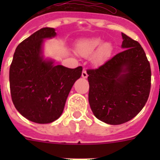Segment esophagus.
<instances>
[{
	"label": "esophagus",
	"mask_w": 160,
	"mask_h": 160,
	"mask_svg": "<svg viewBox=\"0 0 160 160\" xmlns=\"http://www.w3.org/2000/svg\"><path fill=\"white\" fill-rule=\"evenodd\" d=\"M87 76H88V74H87V70L84 69V70H82V77L83 78H87Z\"/></svg>",
	"instance_id": "1"
}]
</instances>
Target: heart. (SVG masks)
I'll return each instance as SVG.
<instances>
[{"label":"heart","mask_w":160,"mask_h":160,"mask_svg":"<svg viewBox=\"0 0 160 160\" xmlns=\"http://www.w3.org/2000/svg\"><path fill=\"white\" fill-rule=\"evenodd\" d=\"M75 52L83 58L90 57L94 53L92 62L94 65H100L111 57L113 46L111 42H103L99 37H93L79 41L76 45Z\"/></svg>","instance_id":"1"}]
</instances>
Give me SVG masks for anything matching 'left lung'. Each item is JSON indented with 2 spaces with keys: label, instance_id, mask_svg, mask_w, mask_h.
I'll use <instances>...</instances> for the list:
<instances>
[{
  "label": "left lung",
  "instance_id": "obj_1",
  "mask_svg": "<svg viewBox=\"0 0 160 160\" xmlns=\"http://www.w3.org/2000/svg\"><path fill=\"white\" fill-rule=\"evenodd\" d=\"M123 51L95 70H88L89 103L98 119L127 122L143 108L151 89V66L140 44L122 32Z\"/></svg>",
  "mask_w": 160,
  "mask_h": 160
}]
</instances>
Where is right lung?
Here are the masks:
<instances>
[{"label": "right lung", "mask_w": 160, "mask_h": 160, "mask_svg": "<svg viewBox=\"0 0 160 160\" xmlns=\"http://www.w3.org/2000/svg\"><path fill=\"white\" fill-rule=\"evenodd\" d=\"M57 35L53 28H42L17 47L9 69L10 92L14 107L25 118L50 123L62 115L73 85L82 67L70 69L45 58L46 39Z\"/></svg>", "instance_id": "right-lung-1"}]
</instances>
